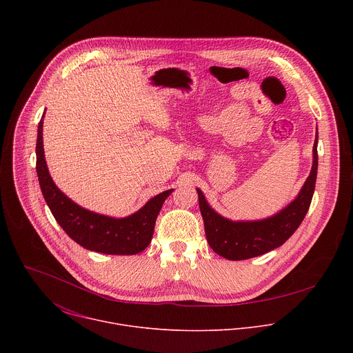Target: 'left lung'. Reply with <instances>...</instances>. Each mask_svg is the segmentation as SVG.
I'll return each mask as SVG.
<instances>
[{
  "instance_id": "1",
  "label": "left lung",
  "mask_w": 353,
  "mask_h": 353,
  "mask_svg": "<svg viewBox=\"0 0 353 353\" xmlns=\"http://www.w3.org/2000/svg\"><path fill=\"white\" fill-rule=\"evenodd\" d=\"M317 142L316 135L313 146L312 172L292 203L276 215L263 221H230L215 212L199 188L198 203L204 219L205 236L208 244L216 254L226 260L239 261L259 257L282 245L305 219L316 188L317 179Z\"/></svg>"
}]
</instances>
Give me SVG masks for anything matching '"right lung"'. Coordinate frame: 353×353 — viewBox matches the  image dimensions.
Masks as SVG:
<instances>
[{"label":"right lung","mask_w":353,"mask_h":353,"mask_svg":"<svg viewBox=\"0 0 353 353\" xmlns=\"http://www.w3.org/2000/svg\"><path fill=\"white\" fill-rule=\"evenodd\" d=\"M36 170L46 203L63 230L83 248L103 254L132 256L143 251L152 240L155 222L165 199L173 191L158 194L139 211L120 219L79 207L54 184L48 173L43 149V120L37 128Z\"/></svg>","instance_id":"obj_1"}]
</instances>
